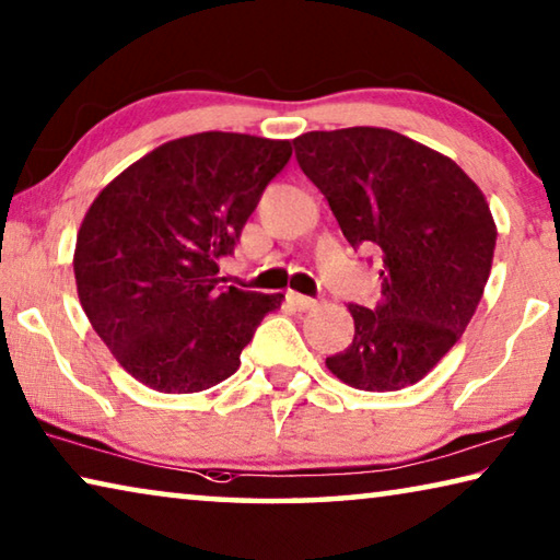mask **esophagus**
Returning a JSON list of instances; mask_svg holds the SVG:
<instances>
[{"mask_svg":"<svg viewBox=\"0 0 560 560\" xmlns=\"http://www.w3.org/2000/svg\"><path fill=\"white\" fill-rule=\"evenodd\" d=\"M288 300L292 305H295L298 310H313L317 303L313 298H307V295H300V292H288Z\"/></svg>","mask_w":560,"mask_h":560,"instance_id":"obj_1","label":"esophagus"}]
</instances>
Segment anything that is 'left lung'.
<instances>
[{
	"label": "left lung",
	"mask_w": 560,
	"mask_h": 560,
	"mask_svg": "<svg viewBox=\"0 0 560 560\" xmlns=\"http://www.w3.org/2000/svg\"><path fill=\"white\" fill-rule=\"evenodd\" d=\"M292 148L381 280L373 305H350L355 338L325 365L370 393L416 385L483 298L498 235L483 192L451 158L383 127L307 132Z\"/></svg>",
	"instance_id": "obj_1"
}]
</instances>
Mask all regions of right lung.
<instances>
[{"label":"right lung","mask_w":560,"mask_h":560,"mask_svg":"<svg viewBox=\"0 0 560 560\" xmlns=\"http://www.w3.org/2000/svg\"><path fill=\"white\" fill-rule=\"evenodd\" d=\"M288 140L235 132L179 137L97 195L74 250L80 303L135 381L200 393L240 368V352L285 295L220 285Z\"/></svg>","instance_id":"add662e5"}]
</instances>
